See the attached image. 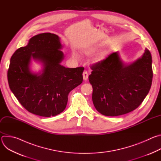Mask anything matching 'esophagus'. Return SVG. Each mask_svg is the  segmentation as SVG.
I'll use <instances>...</instances> for the list:
<instances>
[{"label":"esophagus","mask_w":161,"mask_h":161,"mask_svg":"<svg viewBox=\"0 0 161 161\" xmlns=\"http://www.w3.org/2000/svg\"><path fill=\"white\" fill-rule=\"evenodd\" d=\"M83 80H87L88 79V72L86 71H84L83 73Z\"/></svg>","instance_id":"obj_1"}]
</instances>
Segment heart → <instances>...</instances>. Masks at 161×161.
I'll use <instances>...</instances> for the list:
<instances>
[{
  "label": "heart",
  "mask_w": 161,
  "mask_h": 161,
  "mask_svg": "<svg viewBox=\"0 0 161 161\" xmlns=\"http://www.w3.org/2000/svg\"><path fill=\"white\" fill-rule=\"evenodd\" d=\"M72 56H73V58H78V55L76 54V52H72Z\"/></svg>",
  "instance_id": "obj_1"
}]
</instances>
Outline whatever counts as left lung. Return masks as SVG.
Masks as SVG:
<instances>
[{"instance_id":"left-lung-1","label":"left lung","mask_w":161,"mask_h":161,"mask_svg":"<svg viewBox=\"0 0 161 161\" xmlns=\"http://www.w3.org/2000/svg\"><path fill=\"white\" fill-rule=\"evenodd\" d=\"M152 55L146 48L142 57L129 65L114 52L91 66L88 80L93 88L92 101L103 115L115 117L138 107L150 89Z\"/></svg>"}]
</instances>
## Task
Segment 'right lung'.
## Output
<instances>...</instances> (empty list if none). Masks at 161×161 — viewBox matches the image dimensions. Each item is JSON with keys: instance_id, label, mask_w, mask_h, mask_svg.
Masks as SVG:
<instances>
[{"instance_id": "obj_1", "label": "right lung", "mask_w": 161, "mask_h": 161, "mask_svg": "<svg viewBox=\"0 0 161 161\" xmlns=\"http://www.w3.org/2000/svg\"><path fill=\"white\" fill-rule=\"evenodd\" d=\"M59 37L52 33L37 34L28 44L16 50L8 71L9 86L19 103L28 111L50 117L65 108L68 95L83 81L84 67L67 68L60 63L64 55ZM32 58L43 64L39 74L30 69Z\"/></svg>"}]
</instances>
